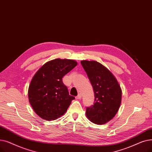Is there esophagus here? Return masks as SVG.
<instances>
[{"mask_svg":"<svg viewBox=\"0 0 152 152\" xmlns=\"http://www.w3.org/2000/svg\"><path fill=\"white\" fill-rule=\"evenodd\" d=\"M81 98H82V95H80V94H79V95H78L76 96V99H80Z\"/></svg>","mask_w":152,"mask_h":152,"instance_id":"1","label":"esophagus"}]
</instances>
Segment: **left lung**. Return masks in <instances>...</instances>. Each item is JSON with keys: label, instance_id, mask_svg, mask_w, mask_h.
Listing matches in <instances>:
<instances>
[{"label": "left lung", "instance_id": "8db88e82", "mask_svg": "<svg viewBox=\"0 0 152 152\" xmlns=\"http://www.w3.org/2000/svg\"><path fill=\"white\" fill-rule=\"evenodd\" d=\"M80 62L95 93V103L86 107V115L94 124H104L115 116L119 109L121 86L111 72L101 63L86 60Z\"/></svg>", "mask_w": 152, "mask_h": 152}]
</instances>
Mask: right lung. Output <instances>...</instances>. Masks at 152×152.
Listing matches in <instances>:
<instances>
[{
    "instance_id": "1",
    "label": "right lung",
    "mask_w": 152,
    "mask_h": 152,
    "mask_svg": "<svg viewBox=\"0 0 152 152\" xmlns=\"http://www.w3.org/2000/svg\"><path fill=\"white\" fill-rule=\"evenodd\" d=\"M77 62L59 58L50 61L37 72L28 88V99L34 112L47 121L59 118L67 111L74 96L69 95L63 77Z\"/></svg>"
}]
</instances>
